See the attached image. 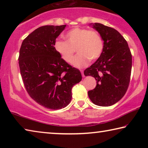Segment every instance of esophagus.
Segmentation results:
<instances>
[{
	"mask_svg": "<svg viewBox=\"0 0 148 148\" xmlns=\"http://www.w3.org/2000/svg\"><path fill=\"white\" fill-rule=\"evenodd\" d=\"M81 72H82V76L83 77H85L86 76H85V74L84 73V71H81Z\"/></svg>",
	"mask_w": 148,
	"mask_h": 148,
	"instance_id": "obj_1",
	"label": "esophagus"
}]
</instances>
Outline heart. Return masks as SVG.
Segmentation results:
<instances>
[{"instance_id": "obj_1", "label": "heart", "mask_w": 148, "mask_h": 148, "mask_svg": "<svg viewBox=\"0 0 148 148\" xmlns=\"http://www.w3.org/2000/svg\"><path fill=\"white\" fill-rule=\"evenodd\" d=\"M65 36L66 41L57 40L55 42V49L68 63L72 62L76 49L78 54L75 57L73 64L78 68L86 66L89 59L95 61L99 59L103 51V40L95 31L76 27L67 32Z\"/></svg>"}]
</instances>
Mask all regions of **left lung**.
I'll list each match as a JSON object with an SVG mask.
<instances>
[{
  "mask_svg": "<svg viewBox=\"0 0 148 148\" xmlns=\"http://www.w3.org/2000/svg\"><path fill=\"white\" fill-rule=\"evenodd\" d=\"M90 25L101 35L104 49L101 57L84 71L85 76L97 81L88 95L95 104L110 106L121 100L128 89L132 55L127 41L116 29L98 23Z\"/></svg>",
  "mask_w": 148,
  "mask_h": 148,
  "instance_id": "left-lung-1",
  "label": "left lung"
}]
</instances>
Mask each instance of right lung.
<instances>
[{
    "label": "right lung",
    "instance_id": "add662e5",
    "mask_svg": "<svg viewBox=\"0 0 148 148\" xmlns=\"http://www.w3.org/2000/svg\"><path fill=\"white\" fill-rule=\"evenodd\" d=\"M66 26L39 27L23 40L19 50L20 72L27 92L51 110L66 107L72 99V87L82 78L79 70L64 61L55 49L56 38Z\"/></svg>",
    "mask_w": 148,
    "mask_h": 148
}]
</instances>
